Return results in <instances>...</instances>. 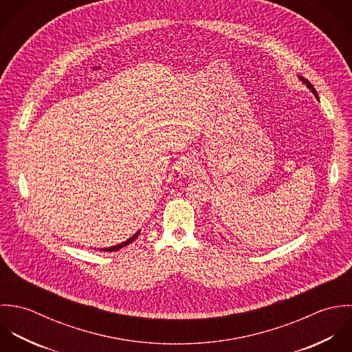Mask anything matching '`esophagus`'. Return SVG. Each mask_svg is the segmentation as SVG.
<instances>
[{"label":"esophagus","mask_w":352,"mask_h":352,"mask_svg":"<svg viewBox=\"0 0 352 352\" xmlns=\"http://www.w3.org/2000/svg\"><path fill=\"white\" fill-rule=\"evenodd\" d=\"M177 171L181 174V175H195L196 173H199V166L196 163V160L190 156H186V157H182L177 166H175Z\"/></svg>","instance_id":"34e87169"}]
</instances>
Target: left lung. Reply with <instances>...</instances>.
<instances>
[{
	"instance_id": "left-lung-1",
	"label": "left lung",
	"mask_w": 352,
	"mask_h": 352,
	"mask_svg": "<svg viewBox=\"0 0 352 352\" xmlns=\"http://www.w3.org/2000/svg\"><path fill=\"white\" fill-rule=\"evenodd\" d=\"M300 80H302L303 82H306V85L309 87V89H311V92L314 94V96H316V98H318V95H317V91H316V88L313 87V84H311L309 80H305V78H302V77H300Z\"/></svg>"
}]
</instances>
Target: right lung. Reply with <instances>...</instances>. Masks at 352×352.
<instances>
[{"label":"right lung","instance_id":"1","mask_svg":"<svg viewBox=\"0 0 352 352\" xmlns=\"http://www.w3.org/2000/svg\"><path fill=\"white\" fill-rule=\"evenodd\" d=\"M139 236V232L138 234H135L132 238H129L128 241H125V242H122V243H120V245H117V246H111V248H107V249H103L104 252H117V250H120L121 248H124V246H126V245H129V243H132L136 238Z\"/></svg>","mask_w":352,"mask_h":352}]
</instances>
